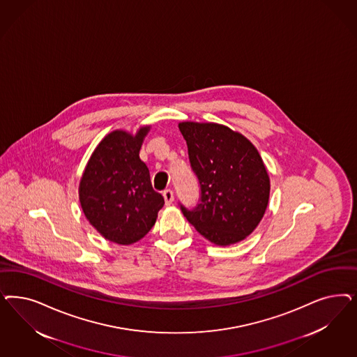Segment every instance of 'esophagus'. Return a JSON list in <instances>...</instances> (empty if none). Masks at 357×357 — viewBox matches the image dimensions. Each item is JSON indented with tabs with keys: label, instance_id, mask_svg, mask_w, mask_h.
I'll return each mask as SVG.
<instances>
[{
	"label": "esophagus",
	"instance_id": "34e87169",
	"mask_svg": "<svg viewBox=\"0 0 357 357\" xmlns=\"http://www.w3.org/2000/svg\"><path fill=\"white\" fill-rule=\"evenodd\" d=\"M162 197H164L165 205H171L173 202V199H174V196H173V192L171 189H165V190L162 192Z\"/></svg>",
	"mask_w": 357,
	"mask_h": 357
}]
</instances>
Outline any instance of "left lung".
<instances>
[{
  "label": "left lung",
  "mask_w": 357,
  "mask_h": 357,
  "mask_svg": "<svg viewBox=\"0 0 357 357\" xmlns=\"http://www.w3.org/2000/svg\"><path fill=\"white\" fill-rule=\"evenodd\" d=\"M189 162L199 184L198 204H180L196 230L218 245L241 242L264 215L269 199V176L252 143L217 123L178 125Z\"/></svg>",
  "instance_id": "8db88e82"
}]
</instances>
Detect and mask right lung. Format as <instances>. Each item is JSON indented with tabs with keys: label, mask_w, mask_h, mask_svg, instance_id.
Returning <instances> with one entry per match:
<instances>
[{
	"label": "right lung",
	"mask_w": 357,
	"mask_h": 357,
	"mask_svg": "<svg viewBox=\"0 0 357 357\" xmlns=\"http://www.w3.org/2000/svg\"><path fill=\"white\" fill-rule=\"evenodd\" d=\"M150 127L135 137L113 131L97 146L81 177V207L93 227L110 242L132 244L155 225L164 198L151 184L139 151Z\"/></svg>",
	"instance_id": "1"
}]
</instances>
